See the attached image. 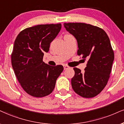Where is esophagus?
<instances>
[{"mask_svg": "<svg viewBox=\"0 0 124 124\" xmlns=\"http://www.w3.org/2000/svg\"><path fill=\"white\" fill-rule=\"evenodd\" d=\"M69 68H70V67L68 66L67 65H64V70H67V69H68Z\"/></svg>", "mask_w": 124, "mask_h": 124, "instance_id": "34e87169", "label": "esophagus"}]
</instances>
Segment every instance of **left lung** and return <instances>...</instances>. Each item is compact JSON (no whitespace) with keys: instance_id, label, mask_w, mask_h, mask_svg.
<instances>
[{"instance_id":"8db88e82","label":"left lung","mask_w":124,"mask_h":124,"mask_svg":"<svg viewBox=\"0 0 124 124\" xmlns=\"http://www.w3.org/2000/svg\"><path fill=\"white\" fill-rule=\"evenodd\" d=\"M64 27L76 38L77 54L88 60L84 72L74 68L71 85L76 94L90 98L104 89L110 78L114 54L109 37L100 27L85 23H64Z\"/></svg>"}]
</instances>
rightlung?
I'll list each match as a JSON object with an SVG mask.
<instances>
[{
    "label": "right lung",
    "mask_w": 124,
    "mask_h": 124,
    "mask_svg": "<svg viewBox=\"0 0 124 124\" xmlns=\"http://www.w3.org/2000/svg\"><path fill=\"white\" fill-rule=\"evenodd\" d=\"M61 23L27 27L15 39L11 59L13 68L24 91L32 97H44L52 93L63 66H50L43 62L45 52L57 36Z\"/></svg>",
    "instance_id": "obj_1"
}]
</instances>
